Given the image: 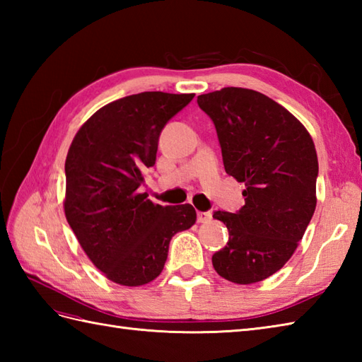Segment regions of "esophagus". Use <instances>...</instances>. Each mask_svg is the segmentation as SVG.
I'll return each instance as SVG.
<instances>
[{"label":"esophagus","instance_id":"esophagus-1","mask_svg":"<svg viewBox=\"0 0 362 362\" xmlns=\"http://www.w3.org/2000/svg\"><path fill=\"white\" fill-rule=\"evenodd\" d=\"M211 219L210 211H197V222H209Z\"/></svg>","mask_w":362,"mask_h":362}]
</instances>
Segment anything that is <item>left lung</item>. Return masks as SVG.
Wrapping results in <instances>:
<instances>
[{
  "mask_svg": "<svg viewBox=\"0 0 362 362\" xmlns=\"http://www.w3.org/2000/svg\"><path fill=\"white\" fill-rule=\"evenodd\" d=\"M216 127L228 175L245 185L244 206L214 211L228 228L213 267L226 280L250 284L286 264L316 210L317 153L294 115L255 90L226 87L197 96Z\"/></svg>",
  "mask_w": 362,
  "mask_h": 362,
  "instance_id": "8db88e82",
  "label": "left lung"
}]
</instances>
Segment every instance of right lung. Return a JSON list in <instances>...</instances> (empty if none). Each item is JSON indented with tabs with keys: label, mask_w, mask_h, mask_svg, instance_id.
<instances>
[{
	"label": "right lung",
	"mask_w": 362,
	"mask_h": 362,
	"mask_svg": "<svg viewBox=\"0 0 362 362\" xmlns=\"http://www.w3.org/2000/svg\"><path fill=\"white\" fill-rule=\"evenodd\" d=\"M194 95L143 91L99 109L65 161V216L83 252L109 280L141 286L157 279L171 238L196 222L189 204L161 206L138 188L156 165L166 122Z\"/></svg>",
	"instance_id": "add662e5"
}]
</instances>
